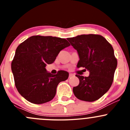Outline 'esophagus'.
<instances>
[{
	"label": "esophagus",
	"instance_id": "34e87169",
	"mask_svg": "<svg viewBox=\"0 0 130 130\" xmlns=\"http://www.w3.org/2000/svg\"><path fill=\"white\" fill-rule=\"evenodd\" d=\"M73 75H73V73H69V77H72V76H73Z\"/></svg>",
	"mask_w": 130,
	"mask_h": 130
}]
</instances>
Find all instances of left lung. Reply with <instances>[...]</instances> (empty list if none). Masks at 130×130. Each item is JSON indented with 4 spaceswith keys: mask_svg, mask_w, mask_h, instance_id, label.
I'll return each mask as SVG.
<instances>
[{
    "mask_svg": "<svg viewBox=\"0 0 130 130\" xmlns=\"http://www.w3.org/2000/svg\"><path fill=\"white\" fill-rule=\"evenodd\" d=\"M67 40L78 53L80 60L77 67H84L89 72L88 77L76 75L79 84L73 88V94L80 100L95 101L112 85L117 67L113 48L98 35H81Z\"/></svg>",
    "mask_w": 130,
    "mask_h": 130,
    "instance_id": "obj_1",
    "label": "left lung"
}]
</instances>
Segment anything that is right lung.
<instances>
[{
  "instance_id": "right-lung-1",
  "label": "right lung",
  "mask_w": 130,
  "mask_h": 130,
  "mask_svg": "<svg viewBox=\"0 0 130 130\" xmlns=\"http://www.w3.org/2000/svg\"><path fill=\"white\" fill-rule=\"evenodd\" d=\"M69 46L65 39L43 36H31L18 46L11 69L15 87L24 99L41 104L54 98L58 84L66 80L69 73L60 70L52 75L45 67L53 63L60 51Z\"/></svg>"
}]
</instances>
